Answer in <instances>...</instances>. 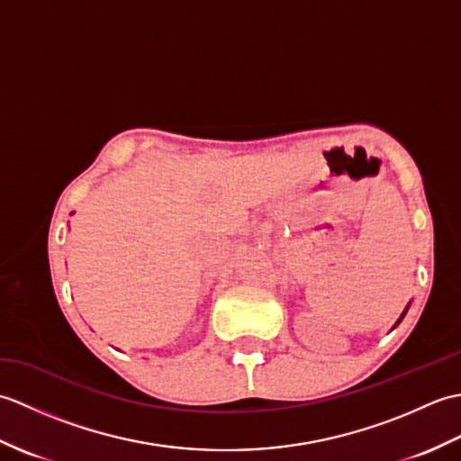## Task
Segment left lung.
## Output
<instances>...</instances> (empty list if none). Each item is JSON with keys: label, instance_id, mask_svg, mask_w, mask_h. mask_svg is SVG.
<instances>
[{"label": "left lung", "instance_id": "8db88e82", "mask_svg": "<svg viewBox=\"0 0 461 461\" xmlns=\"http://www.w3.org/2000/svg\"><path fill=\"white\" fill-rule=\"evenodd\" d=\"M406 311H408V307H406ZM406 311H404V312H402V317H400V319H398V322H400V321H402V319H404V315H406ZM398 322H396V325H398Z\"/></svg>", "mask_w": 461, "mask_h": 461}]
</instances>
